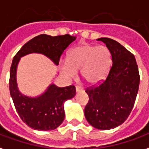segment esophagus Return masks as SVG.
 Returning <instances> with one entry per match:
<instances>
[{
	"label": "esophagus",
	"instance_id": "esophagus-1",
	"mask_svg": "<svg viewBox=\"0 0 149 149\" xmlns=\"http://www.w3.org/2000/svg\"><path fill=\"white\" fill-rule=\"evenodd\" d=\"M83 91V88L80 86H77L76 87V91L77 92H79V91Z\"/></svg>",
	"mask_w": 149,
	"mask_h": 149
}]
</instances>
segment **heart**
<instances>
[{"label":"heart","instance_id":"heart-1","mask_svg":"<svg viewBox=\"0 0 149 149\" xmlns=\"http://www.w3.org/2000/svg\"><path fill=\"white\" fill-rule=\"evenodd\" d=\"M111 52L105 46L84 44L76 46L59 62L60 72L65 78L73 79L80 70L81 77L89 84L102 82L112 67Z\"/></svg>","mask_w":149,"mask_h":149}]
</instances>
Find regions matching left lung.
<instances>
[{
    "label": "left lung",
    "mask_w": 149,
    "mask_h": 149,
    "mask_svg": "<svg viewBox=\"0 0 149 149\" xmlns=\"http://www.w3.org/2000/svg\"><path fill=\"white\" fill-rule=\"evenodd\" d=\"M111 52L112 65L107 78L86 90L89 102L84 109L87 122L98 130H110L124 123L134 105L140 83L134 55L114 40L102 37Z\"/></svg>",
    "instance_id": "left-lung-1"
}]
</instances>
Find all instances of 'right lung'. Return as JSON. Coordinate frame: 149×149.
Segmentation results:
<instances>
[{"label": "right lung", "mask_w": 149, "mask_h": 149, "mask_svg": "<svg viewBox=\"0 0 149 149\" xmlns=\"http://www.w3.org/2000/svg\"><path fill=\"white\" fill-rule=\"evenodd\" d=\"M77 37L65 34L52 37L41 34L25 44L13 58L10 70L9 89L15 107L22 120L37 130H52L62 124L65 119L64 103L76 95L74 86L58 87L54 84L43 94L29 97L19 91L17 84V67L22 57L32 54H44L58 65L60 57Z\"/></svg>", "instance_id": "obj_1"}]
</instances>
